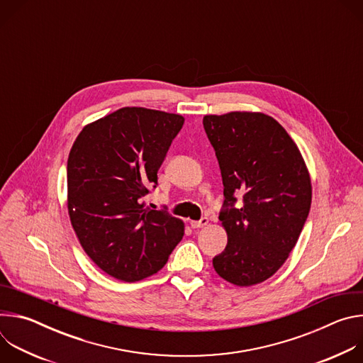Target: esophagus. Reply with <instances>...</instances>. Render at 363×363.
Listing matches in <instances>:
<instances>
[{"instance_id": "1", "label": "esophagus", "mask_w": 363, "mask_h": 363, "mask_svg": "<svg viewBox=\"0 0 363 363\" xmlns=\"http://www.w3.org/2000/svg\"><path fill=\"white\" fill-rule=\"evenodd\" d=\"M208 218L206 217H202L199 221H191L189 223V225L192 227V228H202V227H205V225H208Z\"/></svg>"}]
</instances>
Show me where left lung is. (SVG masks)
Returning a JSON list of instances; mask_svg holds the SVG:
<instances>
[{"label":"left lung","mask_w":363,"mask_h":363,"mask_svg":"<svg viewBox=\"0 0 363 363\" xmlns=\"http://www.w3.org/2000/svg\"><path fill=\"white\" fill-rule=\"evenodd\" d=\"M202 123L216 149L225 198L220 221L228 242L213 266L238 287L263 283L284 264L307 220L312 182L306 162L269 115H206ZM235 196L242 198L238 207Z\"/></svg>","instance_id":"left-lung-1"}]
</instances>
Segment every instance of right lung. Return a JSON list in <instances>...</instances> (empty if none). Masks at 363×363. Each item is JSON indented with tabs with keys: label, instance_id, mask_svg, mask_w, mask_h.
I'll use <instances>...</instances> for the list:
<instances>
[{
	"label": "right lung",
	"instance_id": "add662e5",
	"mask_svg": "<svg viewBox=\"0 0 363 363\" xmlns=\"http://www.w3.org/2000/svg\"><path fill=\"white\" fill-rule=\"evenodd\" d=\"M175 113L122 108L86 125L67 161L72 227L91 262L122 281L158 273L184 237V223L145 208L147 188L184 125Z\"/></svg>",
	"mask_w": 363,
	"mask_h": 363
}]
</instances>
